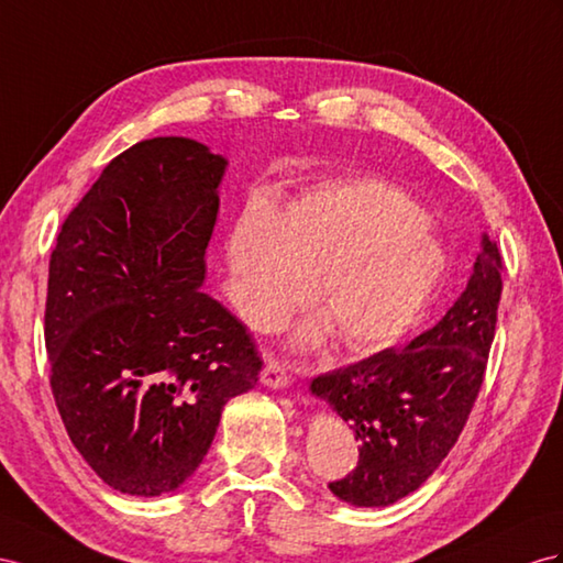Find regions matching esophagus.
Returning a JSON list of instances; mask_svg holds the SVG:
<instances>
[{
	"instance_id": "esophagus-1",
	"label": "esophagus",
	"mask_w": 563,
	"mask_h": 563,
	"mask_svg": "<svg viewBox=\"0 0 563 563\" xmlns=\"http://www.w3.org/2000/svg\"><path fill=\"white\" fill-rule=\"evenodd\" d=\"M262 383L268 387H276V390H283L290 383V376H287V368L283 362H278L276 356L266 358V366L262 371Z\"/></svg>"
}]
</instances>
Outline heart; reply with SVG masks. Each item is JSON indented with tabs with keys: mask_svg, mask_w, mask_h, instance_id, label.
Here are the masks:
<instances>
[{
	"mask_svg": "<svg viewBox=\"0 0 563 563\" xmlns=\"http://www.w3.org/2000/svg\"><path fill=\"white\" fill-rule=\"evenodd\" d=\"M228 271L244 323L278 325L307 297L319 316L299 344L330 333L366 354L397 342L421 319L444 273V247L421 207L378 180L325 183L283 213L254 201L228 238Z\"/></svg>",
	"mask_w": 563,
	"mask_h": 563,
	"instance_id": "obj_1",
	"label": "heart"
}]
</instances>
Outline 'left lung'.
<instances>
[{"mask_svg":"<svg viewBox=\"0 0 563 563\" xmlns=\"http://www.w3.org/2000/svg\"><path fill=\"white\" fill-rule=\"evenodd\" d=\"M501 254L483 238L466 290L405 350L387 347L313 378L354 430L356 468L328 483L354 507H387L419 489L456 444L485 378L501 297Z\"/></svg>","mask_w":563,"mask_h":563,"instance_id":"obj_1","label":"left lung"}]
</instances>
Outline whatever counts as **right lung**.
Here are the masks:
<instances>
[{"label": "right lung", "instance_id": "obj_1", "mask_svg": "<svg viewBox=\"0 0 563 563\" xmlns=\"http://www.w3.org/2000/svg\"><path fill=\"white\" fill-rule=\"evenodd\" d=\"M225 158L152 137L111 158L49 258V385L70 442L107 485L158 497L209 452L230 397L252 390L250 330L199 292Z\"/></svg>", "mask_w": 563, "mask_h": 563}]
</instances>
